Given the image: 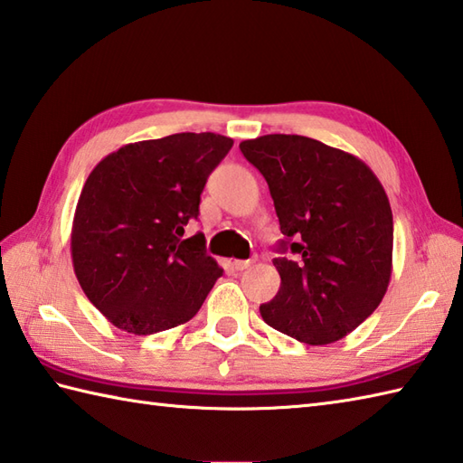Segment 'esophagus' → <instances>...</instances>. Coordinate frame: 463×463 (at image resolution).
<instances>
[{"label":"esophagus","mask_w":463,"mask_h":463,"mask_svg":"<svg viewBox=\"0 0 463 463\" xmlns=\"http://www.w3.org/2000/svg\"><path fill=\"white\" fill-rule=\"evenodd\" d=\"M250 265H252V259H247V260L234 259V260H232V269H234V270H244V269H249Z\"/></svg>","instance_id":"1"}]
</instances>
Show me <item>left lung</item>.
Here are the masks:
<instances>
[{
	"mask_svg": "<svg viewBox=\"0 0 463 463\" xmlns=\"http://www.w3.org/2000/svg\"><path fill=\"white\" fill-rule=\"evenodd\" d=\"M279 216V293L262 321L307 345H327L373 313L392 279L393 214L364 160L297 134L241 142Z\"/></svg>",
	"mask_w": 463,
	"mask_h": 463,
	"instance_id": "1",
	"label": "left lung"
}]
</instances>
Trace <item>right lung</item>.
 <instances>
[{
  "label": "right lung",
  "instance_id": "obj_1",
  "mask_svg": "<svg viewBox=\"0 0 463 463\" xmlns=\"http://www.w3.org/2000/svg\"><path fill=\"white\" fill-rule=\"evenodd\" d=\"M231 148L221 134L180 132L126 144L90 172L71 224V262L81 291L118 329L178 327L222 275L204 234H183Z\"/></svg>",
  "mask_w": 463,
  "mask_h": 463
}]
</instances>
